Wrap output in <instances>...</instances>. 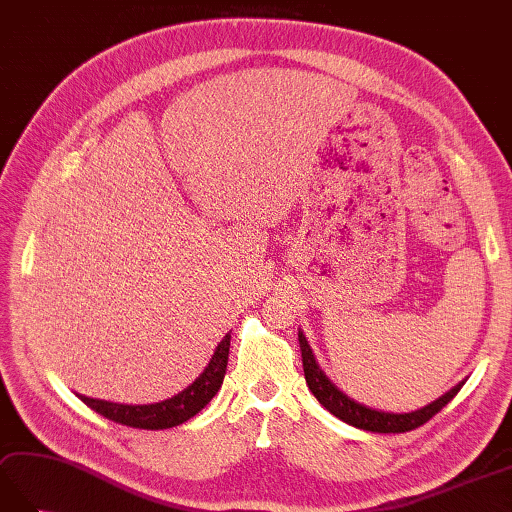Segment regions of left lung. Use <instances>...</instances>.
<instances>
[{
    "label": "left lung",
    "mask_w": 512,
    "mask_h": 512,
    "mask_svg": "<svg viewBox=\"0 0 512 512\" xmlns=\"http://www.w3.org/2000/svg\"><path fill=\"white\" fill-rule=\"evenodd\" d=\"M299 344H301V358H303V373H305V382L307 388L312 390V395L318 399V403L338 417L340 421L349 423L353 427H360V430L366 432H377V434H401V432H410L417 430L423 423L430 421L434 414L441 412L447 403L458 395V390L462 388L460 382L449 392H445L443 397H438L436 401H432L430 406H425L421 410L414 412H403V414H395V412H382L375 408H368L364 403L353 401L351 397L344 395V392L331 382V379L325 375L323 368L318 366L314 353L307 344L303 331H299Z\"/></svg>",
    "instance_id": "8db88e82"
}]
</instances>
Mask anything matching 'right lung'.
<instances>
[{
    "mask_svg": "<svg viewBox=\"0 0 512 512\" xmlns=\"http://www.w3.org/2000/svg\"><path fill=\"white\" fill-rule=\"evenodd\" d=\"M229 347L231 334L222 338L216 347V353L211 355L205 371L198 375L192 386H187L183 392H178L172 399L159 403H148V406H128V403H113L104 399H91L78 395L80 401H85L91 410H95L109 421L122 423L128 427H139V430H168V427L181 425L207 406L216 397V392L222 386L224 373H227L229 362Z\"/></svg>",
    "mask_w": 512,
    "mask_h": 512,
    "instance_id": "1",
    "label": "right lung"
}]
</instances>
